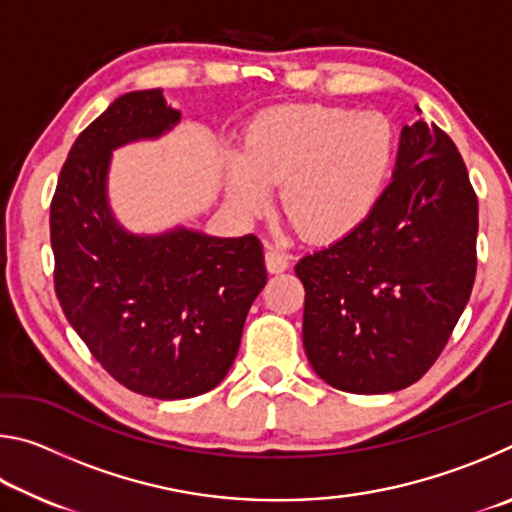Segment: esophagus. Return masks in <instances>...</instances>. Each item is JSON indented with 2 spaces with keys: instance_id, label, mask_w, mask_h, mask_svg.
Returning <instances> with one entry per match:
<instances>
[{
  "instance_id": "1",
  "label": "esophagus",
  "mask_w": 512,
  "mask_h": 512,
  "mask_svg": "<svg viewBox=\"0 0 512 512\" xmlns=\"http://www.w3.org/2000/svg\"><path fill=\"white\" fill-rule=\"evenodd\" d=\"M264 259H266L268 273H282L289 268V255L284 253V250H277L273 246H266Z\"/></svg>"
}]
</instances>
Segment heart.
Masks as SVG:
<instances>
[{
	"instance_id": "heart-1",
	"label": "heart",
	"mask_w": 512,
	"mask_h": 512,
	"mask_svg": "<svg viewBox=\"0 0 512 512\" xmlns=\"http://www.w3.org/2000/svg\"><path fill=\"white\" fill-rule=\"evenodd\" d=\"M395 131L375 112L336 106H280L259 112L225 160V192L257 216L280 185L291 228L311 241H336L368 219L395 162Z\"/></svg>"
}]
</instances>
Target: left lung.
Returning a JSON list of instances; mask_svg holds the SVG:
<instances>
[{
    "label": "left lung",
    "instance_id": "left-lung-1",
    "mask_svg": "<svg viewBox=\"0 0 512 512\" xmlns=\"http://www.w3.org/2000/svg\"><path fill=\"white\" fill-rule=\"evenodd\" d=\"M476 232L479 203L456 144L436 124L404 126L393 180L368 219L296 264L316 375L361 395L415 384L470 300Z\"/></svg>",
    "mask_w": 512,
    "mask_h": 512
}]
</instances>
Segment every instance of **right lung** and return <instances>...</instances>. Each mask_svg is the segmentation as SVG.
Segmentation results:
<instances>
[{"mask_svg": "<svg viewBox=\"0 0 512 512\" xmlns=\"http://www.w3.org/2000/svg\"><path fill=\"white\" fill-rule=\"evenodd\" d=\"M180 121L162 90L121 94L76 137L51 201L54 284L69 325L131 391L185 400L219 386L266 284L262 241L171 228L135 235L108 198L112 151Z\"/></svg>", "mask_w": 512, "mask_h": 512, "instance_id": "obj_1", "label": "right lung"}]
</instances>
